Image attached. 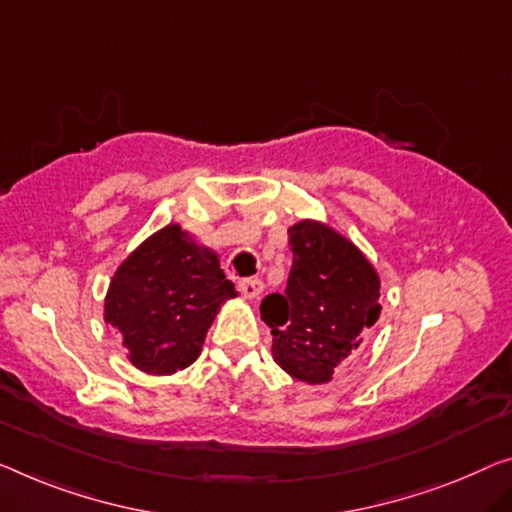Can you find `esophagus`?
Wrapping results in <instances>:
<instances>
[{"instance_id": "34e87169", "label": "esophagus", "mask_w": 512, "mask_h": 512, "mask_svg": "<svg viewBox=\"0 0 512 512\" xmlns=\"http://www.w3.org/2000/svg\"><path fill=\"white\" fill-rule=\"evenodd\" d=\"M239 292L246 296V299H259V294L264 292V282L259 278H246L239 282Z\"/></svg>"}]
</instances>
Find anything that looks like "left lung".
Returning a JSON list of instances; mask_svg holds the SVG:
<instances>
[{"label": "left lung", "mask_w": 512, "mask_h": 512, "mask_svg": "<svg viewBox=\"0 0 512 512\" xmlns=\"http://www.w3.org/2000/svg\"><path fill=\"white\" fill-rule=\"evenodd\" d=\"M292 271L285 294L259 305L273 335V361L305 384H326L379 319V276L370 259L333 227H289Z\"/></svg>", "instance_id": "left-lung-1"}]
</instances>
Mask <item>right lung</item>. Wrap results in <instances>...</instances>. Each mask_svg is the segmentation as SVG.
<instances>
[{"label": "right lung", "instance_id": "obj_1", "mask_svg": "<svg viewBox=\"0 0 512 512\" xmlns=\"http://www.w3.org/2000/svg\"><path fill=\"white\" fill-rule=\"evenodd\" d=\"M234 296L218 255L179 225H167L112 276L105 322L121 333L137 370L172 375L200 356L220 305Z\"/></svg>", "mask_w": 512, "mask_h": 512}]
</instances>
